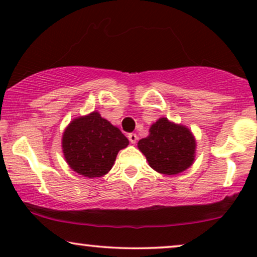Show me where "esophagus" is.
I'll list each match as a JSON object with an SVG mask.
<instances>
[{"mask_svg": "<svg viewBox=\"0 0 257 257\" xmlns=\"http://www.w3.org/2000/svg\"><path fill=\"white\" fill-rule=\"evenodd\" d=\"M128 140L132 144H136L137 140H138V136H137L136 133H130V135H128Z\"/></svg>", "mask_w": 257, "mask_h": 257, "instance_id": "1", "label": "esophagus"}]
</instances>
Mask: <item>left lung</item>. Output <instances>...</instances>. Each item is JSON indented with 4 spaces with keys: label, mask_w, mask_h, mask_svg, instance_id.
<instances>
[{
    "label": "left lung",
    "mask_w": 257,
    "mask_h": 257,
    "mask_svg": "<svg viewBox=\"0 0 257 257\" xmlns=\"http://www.w3.org/2000/svg\"><path fill=\"white\" fill-rule=\"evenodd\" d=\"M150 166L167 175L181 173L194 160L195 140L192 132L182 125L160 118L150 128V136L138 143Z\"/></svg>",
    "instance_id": "8db88e82"
}]
</instances>
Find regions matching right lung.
<instances>
[{"instance_id":"add662e5","label":"right lung","mask_w":257,"mask_h":257,"mask_svg":"<svg viewBox=\"0 0 257 257\" xmlns=\"http://www.w3.org/2000/svg\"><path fill=\"white\" fill-rule=\"evenodd\" d=\"M127 145L128 140L120 130L101 118L98 112L72 120L62 139L66 163L87 178L106 174L119 151Z\"/></svg>"}]
</instances>
